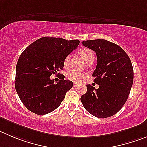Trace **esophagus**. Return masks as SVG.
<instances>
[{"label":"esophagus","mask_w":147,"mask_h":147,"mask_svg":"<svg viewBox=\"0 0 147 147\" xmlns=\"http://www.w3.org/2000/svg\"><path fill=\"white\" fill-rule=\"evenodd\" d=\"M73 86L74 87H77V86H78V83H73Z\"/></svg>","instance_id":"obj_1"}]
</instances>
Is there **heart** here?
Returning a JSON list of instances; mask_svg holds the SVG:
<instances>
[{"mask_svg":"<svg viewBox=\"0 0 147 147\" xmlns=\"http://www.w3.org/2000/svg\"><path fill=\"white\" fill-rule=\"evenodd\" d=\"M80 53L86 62H87L88 61H89V60L94 59V53L90 49H82V50H80ZM69 56H67V57H66V58L64 59V66L65 67H67L69 66ZM86 76V73H83V72H80V71L75 70V69H71V70L68 71V72H67V78H68L69 80L75 82L80 81V80H81L83 78H84Z\"/></svg>","mask_w":147,"mask_h":147,"instance_id":"heart-1","label":"heart"}]
</instances>
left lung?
Wrapping results in <instances>:
<instances>
[{
    "label": "left lung",
    "mask_w": 147,
    "mask_h": 147,
    "mask_svg": "<svg viewBox=\"0 0 147 147\" xmlns=\"http://www.w3.org/2000/svg\"><path fill=\"white\" fill-rule=\"evenodd\" d=\"M82 43L96 52L97 65L92 76L99 87L96 89L87 85V92L80 101L95 117H111L121 109L128 98L134 82L131 61L121 47L106 40H90Z\"/></svg>",
    "instance_id": "left-lung-1"
}]
</instances>
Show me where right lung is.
<instances>
[{"mask_svg":"<svg viewBox=\"0 0 147 147\" xmlns=\"http://www.w3.org/2000/svg\"><path fill=\"white\" fill-rule=\"evenodd\" d=\"M79 43V40L43 37L22 53L16 67L15 88L27 109L43 115L61 105L72 82L64 76L54 84L50 77L63 69L64 59Z\"/></svg>","mask_w":147,"mask_h":147,"instance_id":"add662e5","label":"right lung"}]
</instances>
